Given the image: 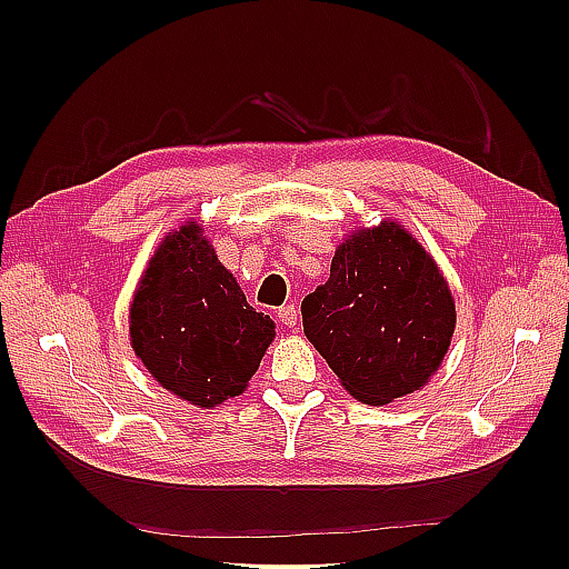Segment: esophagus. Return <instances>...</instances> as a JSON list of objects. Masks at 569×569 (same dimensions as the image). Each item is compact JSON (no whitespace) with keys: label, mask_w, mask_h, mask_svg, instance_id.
Masks as SVG:
<instances>
[{"label":"esophagus","mask_w":569,"mask_h":569,"mask_svg":"<svg viewBox=\"0 0 569 569\" xmlns=\"http://www.w3.org/2000/svg\"><path fill=\"white\" fill-rule=\"evenodd\" d=\"M278 318H280V322H282L284 327H291V330H295L297 322H299V311H297V306H295V303H287V306H282L280 311H278Z\"/></svg>","instance_id":"obj_1"}]
</instances>
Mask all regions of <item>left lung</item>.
Returning a JSON list of instances; mask_svg holds the SVG:
<instances>
[{"label": "left lung", "mask_w": 569, "mask_h": 569, "mask_svg": "<svg viewBox=\"0 0 569 569\" xmlns=\"http://www.w3.org/2000/svg\"><path fill=\"white\" fill-rule=\"evenodd\" d=\"M303 332L353 399L382 406L441 366L456 306L437 263L385 220L343 242L330 280L301 303Z\"/></svg>", "instance_id": "obj_1"}]
</instances>
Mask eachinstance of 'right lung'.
I'll return each mask as SVG.
<instances>
[{
	"instance_id": "1",
	"label": "right lung",
	"mask_w": 569,
	"mask_h": 569,
	"mask_svg": "<svg viewBox=\"0 0 569 569\" xmlns=\"http://www.w3.org/2000/svg\"><path fill=\"white\" fill-rule=\"evenodd\" d=\"M130 337L157 382L213 408L244 391L274 325L247 303L197 226L168 234L130 306Z\"/></svg>"
}]
</instances>
